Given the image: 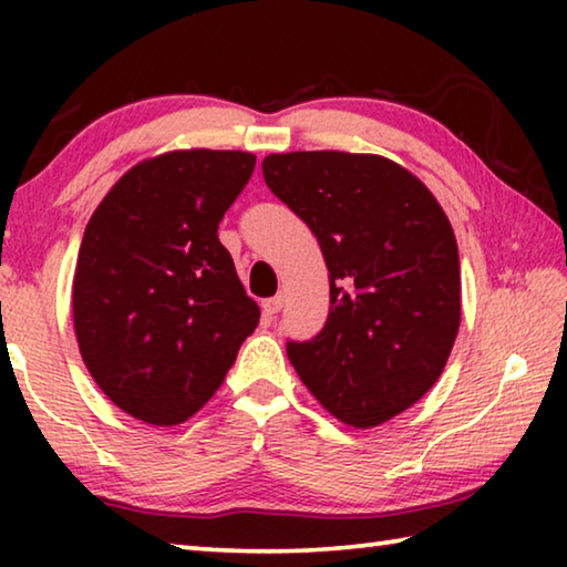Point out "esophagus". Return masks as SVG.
<instances>
[{
    "mask_svg": "<svg viewBox=\"0 0 567 567\" xmlns=\"http://www.w3.org/2000/svg\"><path fill=\"white\" fill-rule=\"evenodd\" d=\"M280 310H282V297L280 295L267 297V300H262V315H265L267 322H272Z\"/></svg>",
    "mask_w": 567,
    "mask_h": 567,
    "instance_id": "1",
    "label": "esophagus"
}]
</instances>
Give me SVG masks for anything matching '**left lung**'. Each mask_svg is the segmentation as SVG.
I'll return each instance as SVG.
<instances>
[{
	"label": "left lung",
	"instance_id": "8db88e82",
	"mask_svg": "<svg viewBox=\"0 0 567 567\" xmlns=\"http://www.w3.org/2000/svg\"><path fill=\"white\" fill-rule=\"evenodd\" d=\"M262 175L318 237L330 270L328 322L287 342V358L330 415L382 425L435 385L457 338L450 219L415 175L380 155H270Z\"/></svg>",
	"mask_w": 567,
	"mask_h": 567
}]
</instances>
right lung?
Returning a JSON list of instances; mask_svg holds the SVG:
<instances>
[{
    "instance_id": "1",
    "label": "right lung",
    "mask_w": 567,
    "mask_h": 567,
    "mask_svg": "<svg viewBox=\"0 0 567 567\" xmlns=\"http://www.w3.org/2000/svg\"><path fill=\"white\" fill-rule=\"evenodd\" d=\"M255 155L177 150L122 175L84 229L72 285L82 360L114 405L179 425L223 385L260 322L217 227Z\"/></svg>"
}]
</instances>
